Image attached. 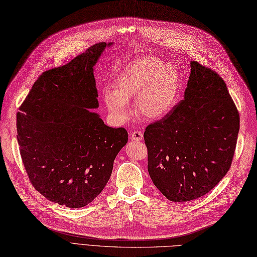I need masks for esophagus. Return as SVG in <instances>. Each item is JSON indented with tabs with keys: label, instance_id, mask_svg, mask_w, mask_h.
<instances>
[{
	"label": "esophagus",
	"instance_id": "obj_1",
	"mask_svg": "<svg viewBox=\"0 0 257 257\" xmlns=\"http://www.w3.org/2000/svg\"><path fill=\"white\" fill-rule=\"evenodd\" d=\"M130 139L132 141H141V140H143V132H141L140 130L132 131L131 135H130Z\"/></svg>",
	"mask_w": 257,
	"mask_h": 257
}]
</instances>
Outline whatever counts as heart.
I'll return each instance as SVG.
<instances>
[{
  "instance_id": "1",
  "label": "heart",
  "mask_w": 257,
  "mask_h": 257,
  "mask_svg": "<svg viewBox=\"0 0 257 257\" xmlns=\"http://www.w3.org/2000/svg\"><path fill=\"white\" fill-rule=\"evenodd\" d=\"M181 83V74L176 65L144 57L130 63L117 76L114 92L104 93L103 101L119 121L131 116L128 101L135 98L142 116L151 120L162 119L174 110Z\"/></svg>"
}]
</instances>
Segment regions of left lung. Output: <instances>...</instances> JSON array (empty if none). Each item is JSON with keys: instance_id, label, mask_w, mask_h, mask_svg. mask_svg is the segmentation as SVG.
<instances>
[{"instance_id": "left-lung-1", "label": "left lung", "mask_w": 257, "mask_h": 257, "mask_svg": "<svg viewBox=\"0 0 257 257\" xmlns=\"http://www.w3.org/2000/svg\"><path fill=\"white\" fill-rule=\"evenodd\" d=\"M238 131L239 113L224 80L192 61L184 99L144 132L154 184L174 202L204 196L229 172Z\"/></svg>"}]
</instances>
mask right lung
<instances>
[{
  "label": "right lung",
  "instance_id": "right-lung-1",
  "mask_svg": "<svg viewBox=\"0 0 257 257\" xmlns=\"http://www.w3.org/2000/svg\"><path fill=\"white\" fill-rule=\"evenodd\" d=\"M111 43L94 44L36 80L17 114L18 144L33 186L70 208L92 202L108 183L127 144L125 128L104 125L97 113L94 65Z\"/></svg>",
  "mask_w": 257,
  "mask_h": 257
}]
</instances>
